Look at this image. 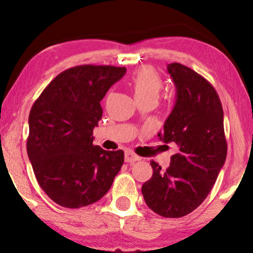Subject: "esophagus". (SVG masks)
Instances as JSON below:
<instances>
[{"mask_svg":"<svg viewBox=\"0 0 253 253\" xmlns=\"http://www.w3.org/2000/svg\"><path fill=\"white\" fill-rule=\"evenodd\" d=\"M138 160H140V158L138 157L137 154H134L133 152L131 151H126V162H129V164H133Z\"/></svg>","mask_w":253,"mask_h":253,"instance_id":"1","label":"esophagus"}]
</instances>
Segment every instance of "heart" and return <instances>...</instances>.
<instances>
[{"mask_svg": "<svg viewBox=\"0 0 253 253\" xmlns=\"http://www.w3.org/2000/svg\"><path fill=\"white\" fill-rule=\"evenodd\" d=\"M131 87L136 99L155 98L164 88V81L155 69L151 67H143L137 70L136 74L131 78Z\"/></svg>", "mask_w": 253, "mask_h": 253, "instance_id": "obj_1", "label": "heart"}]
</instances>
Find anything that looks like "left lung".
I'll list each match as a JSON object with an SVG mask.
<instances>
[{
	"mask_svg": "<svg viewBox=\"0 0 253 253\" xmlns=\"http://www.w3.org/2000/svg\"><path fill=\"white\" fill-rule=\"evenodd\" d=\"M176 87V102L166 120L161 141L175 143L178 152L141 186L145 203L159 215L181 217L202 204L216 181L227 157L223 109L215 88L203 76L179 63L167 67Z\"/></svg>",
	"mask_w": 253,
	"mask_h": 253,
	"instance_id": "left-lung-1",
	"label": "left lung"
}]
</instances>
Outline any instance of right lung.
I'll return each mask as SVG.
<instances>
[{
    "label": "right lung",
    "instance_id": "1",
    "mask_svg": "<svg viewBox=\"0 0 253 253\" xmlns=\"http://www.w3.org/2000/svg\"><path fill=\"white\" fill-rule=\"evenodd\" d=\"M113 65H78L56 76L33 103L27 154L41 189L58 205L79 209L108 192L124 152L93 145L100 101L126 75Z\"/></svg>",
    "mask_w": 253,
    "mask_h": 253
}]
</instances>
